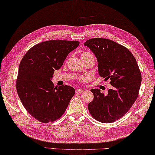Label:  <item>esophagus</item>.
<instances>
[{"label":"esophagus","instance_id":"esophagus-1","mask_svg":"<svg viewBox=\"0 0 155 155\" xmlns=\"http://www.w3.org/2000/svg\"><path fill=\"white\" fill-rule=\"evenodd\" d=\"M84 91V90H82V89H81V88H78V89L75 90V92H76L77 93H82Z\"/></svg>","mask_w":155,"mask_h":155}]
</instances>
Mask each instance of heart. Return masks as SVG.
I'll list each match as a JSON object with an SVG mask.
<instances>
[{
	"mask_svg": "<svg viewBox=\"0 0 155 155\" xmlns=\"http://www.w3.org/2000/svg\"><path fill=\"white\" fill-rule=\"evenodd\" d=\"M88 56H92L93 57V55L92 54H90V52H84L81 53V57H88Z\"/></svg>",
	"mask_w": 155,
	"mask_h": 155,
	"instance_id": "heart-1",
	"label": "heart"
}]
</instances>
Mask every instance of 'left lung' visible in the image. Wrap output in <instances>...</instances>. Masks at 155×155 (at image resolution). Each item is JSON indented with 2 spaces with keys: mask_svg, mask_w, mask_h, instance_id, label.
<instances>
[{
  "mask_svg": "<svg viewBox=\"0 0 155 155\" xmlns=\"http://www.w3.org/2000/svg\"><path fill=\"white\" fill-rule=\"evenodd\" d=\"M98 61V74L110 79L113 87L104 94L92 89L94 99L88 109L96 120L111 123L122 117L138 97L142 77L136 60L127 48L106 38H92L84 42Z\"/></svg>",
  "mask_w": 155,
  "mask_h": 155,
  "instance_id": "1",
  "label": "left lung"
}]
</instances>
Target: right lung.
<instances>
[{
	"mask_svg": "<svg viewBox=\"0 0 155 155\" xmlns=\"http://www.w3.org/2000/svg\"><path fill=\"white\" fill-rule=\"evenodd\" d=\"M80 42L48 40L31 47L19 64L16 88L28 112L44 124L57 120L65 113L75 90L69 86L54 87V70L63 65Z\"/></svg>",
	"mask_w": 155,
	"mask_h": 155,
	"instance_id": "obj_1",
	"label": "right lung"
}]
</instances>
